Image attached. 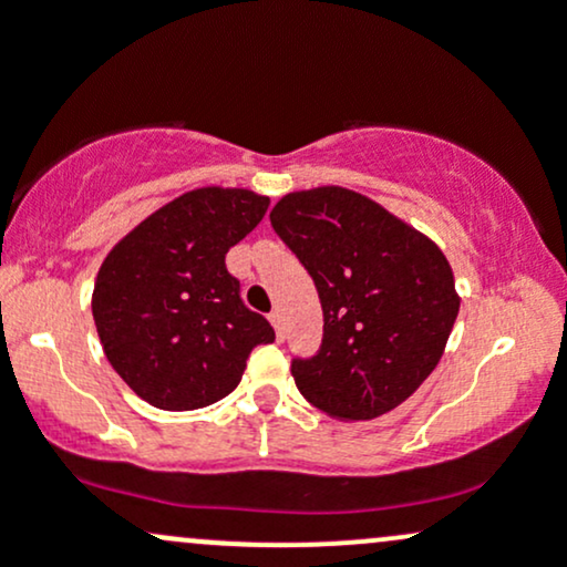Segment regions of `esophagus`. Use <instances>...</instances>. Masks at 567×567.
Here are the masks:
<instances>
[{
    "label": "esophagus",
    "mask_w": 567,
    "mask_h": 567,
    "mask_svg": "<svg viewBox=\"0 0 567 567\" xmlns=\"http://www.w3.org/2000/svg\"><path fill=\"white\" fill-rule=\"evenodd\" d=\"M269 320H271V324H275L277 336H279V338H282V333H285V330H282V311H279V309H275V311H271V315H269Z\"/></svg>",
    "instance_id": "34e87169"
}]
</instances>
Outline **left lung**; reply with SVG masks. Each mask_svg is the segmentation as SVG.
<instances>
[{"label": "left lung", "instance_id": "obj_1", "mask_svg": "<svg viewBox=\"0 0 567 567\" xmlns=\"http://www.w3.org/2000/svg\"><path fill=\"white\" fill-rule=\"evenodd\" d=\"M269 218L315 279L324 317L320 351L290 365L298 392L341 421L394 410L437 368L458 317L447 258L341 186L285 194Z\"/></svg>", "mask_w": 567, "mask_h": 567}]
</instances>
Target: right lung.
I'll list each match as a JSON object with an SVG mask.
<instances>
[{
	"label": "right lung",
	"mask_w": 567,
	"mask_h": 567,
	"mask_svg": "<svg viewBox=\"0 0 567 567\" xmlns=\"http://www.w3.org/2000/svg\"><path fill=\"white\" fill-rule=\"evenodd\" d=\"M269 197L205 186L181 194L112 247L97 271L93 320L103 351L141 400L197 410L224 400L266 317L243 303L226 252L261 224Z\"/></svg>",
	"instance_id": "1"
}]
</instances>
